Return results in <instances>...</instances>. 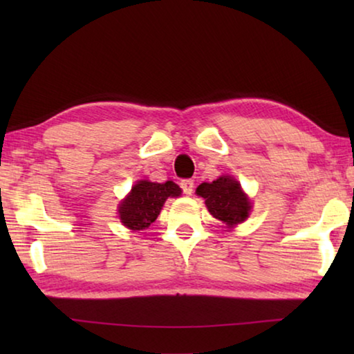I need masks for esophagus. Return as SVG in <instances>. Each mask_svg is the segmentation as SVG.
I'll return each mask as SVG.
<instances>
[{"instance_id":"esophagus-1","label":"esophagus","mask_w":354,"mask_h":354,"mask_svg":"<svg viewBox=\"0 0 354 354\" xmlns=\"http://www.w3.org/2000/svg\"><path fill=\"white\" fill-rule=\"evenodd\" d=\"M194 187H195L194 179H183V181H181V189H183L185 195L194 194Z\"/></svg>"}]
</instances>
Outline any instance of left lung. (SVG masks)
<instances>
[{
	"instance_id": "obj_1",
	"label": "left lung",
	"mask_w": 354,
	"mask_h": 354,
	"mask_svg": "<svg viewBox=\"0 0 354 354\" xmlns=\"http://www.w3.org/2000/svg\"><path fill=\"white\" fill-rule=\"evenodd\" d=\"M196 194L205 198L209 212L227 226L242 223L248 217L251 203L242 192L241 184L231 176L203 183L196 187Z\"/></svg>"
}]
</instances>
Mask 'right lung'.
Instances as JSON below:
<instances>
[{"label": "right lung", "instance_id": "right-lung-1", "mask_svg": "<svg viewBox=\"0 0 354 354\" xmlns=\"http://www.w3.org/2000/svg\"><path fill=\"white\" fill-rule=\"evenodd\" d=\"M179 195H181V189L173 181L164 184L139 181L120 205V220L129 230H145L158 218L165 200L169 196Z\"/></svg>", "mask_w": 354, "mask_h": 354}]
</instances>
